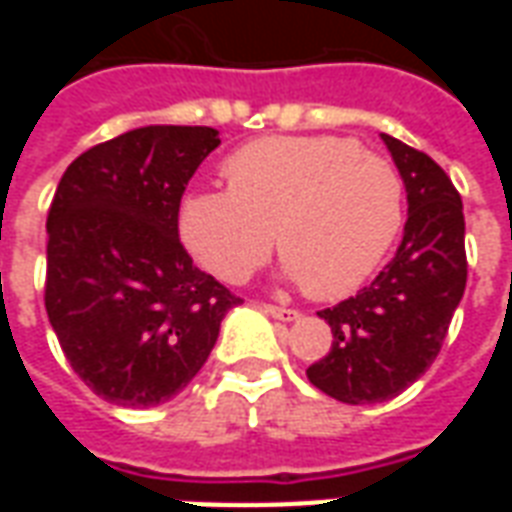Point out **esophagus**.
I'll use <instances>...</instances> for the list:
<instances>
[{
  "instance_id": "esophagus-1",
  "label": "esophagus",
  "mask_w": 512,
  "mask_h": 512,
  "mask_svg": "<svg viewBox=\"0 0 512 512\" xmlns=\"http://www.w3.org/2000/svg\"><path fill=\"white\" fill-rule=\"evenodd\" d=\"M263 310H266V315H271V318H277L282 323L299 321V310H288V307H277V304H266Z\"/></svg>"
}]
</instances>
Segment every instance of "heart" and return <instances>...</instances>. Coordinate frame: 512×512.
Listing matches in <instances>:
<instances>
[{
  "label": "heart",
  "instance_id": "obj_1",
  "mask_svg": "<svg viewBox=\"0 0 512 512\" xmlns=\"http://www.w3.org/2000/svg\"><path fill=\"white\" fill-rule=\"evenodd\" d=\"M230 189H189L178 235L213 277L241 282L277 235L282 277L315 299L365 282L403 227V180L386 158L345 136H268L224 161Z\"/></svg>",
  "mask_w": 512,
  "mask_h": 512
}]
</instances>
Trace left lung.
Masks as SVG:
<instances>
[{"label": "left lung", "instance_id": "left-lung-1", "mask_svg": "<svg viewBox=\"0 0 512 512\" xmlns=\"http://www.w3.org/2000/svg\"><path fill=\"white\" fill-rule=\"evenodd\" d=\"M381 139L406 186L403 241L367 288L321 312L332 351L307 367L312 386L351 406L392 400L433 365L466 288L461 194L433 158Z\"/></svg>", "mask_w": 512, "mask_h": 512}]
</instances>
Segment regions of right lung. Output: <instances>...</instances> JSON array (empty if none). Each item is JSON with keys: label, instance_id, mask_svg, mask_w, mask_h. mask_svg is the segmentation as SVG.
I'll use <instances>...</instances> for the list:
<instances>
[{"label": "right lung", "instance_id": "right-lung-1", "mask_svg": "<svg viewBox=\"0 0 512 512\" xmlns=\"http://www.w3.org/2000/svg\"><path fill=\"white\" fill-rule=\"evenodd\" d=\"M219 142L208 126L134 128L82 153L57 186L46 312L73 373L109 403L178 395L241 301L178 238L180 197Z\"/></svg>", "mask_w": 512, "mask_h": 512}]
</instances>
